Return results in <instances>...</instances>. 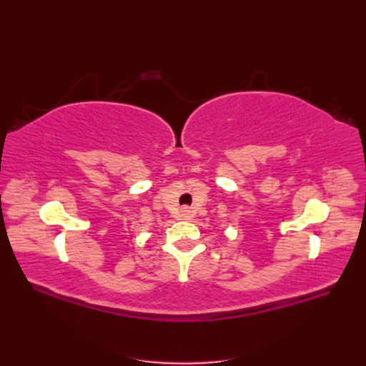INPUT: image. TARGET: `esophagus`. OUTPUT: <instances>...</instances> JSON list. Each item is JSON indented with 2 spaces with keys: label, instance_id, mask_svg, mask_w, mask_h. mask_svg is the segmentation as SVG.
<instances>
[{
  "label": "esophagus",
  "instance_id": "34e87169",
  "mask_svg": "<svg viewBox=\"0 0 366 366\" xmlns=\"http://www.w3.org/2000/svg\"><path fill=\"white\" fill-rule=\"evenodd\" d=\"M182 215H183V218H184V219L191 218V210L187 209V207H183V210H182Z\"/></svg>",
  "mask_w": 366,
  "mask_h": 366
}]
</instances>
